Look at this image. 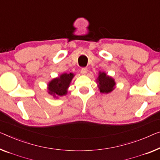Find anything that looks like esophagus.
Returning <instances> with one entry per match:
<instances>
[{"label": "esophagus", "mask_w": 160, "mask_h": 160, "mask_svg": "<svg viewBox=\"0 0 160 160\" xmlns=\"http://www.w3.org/2000/svg\"><path fill=\"white\" fill-rule=\"evenodd\" d=\"M80 72L82 73V75H86L87 72H88V68H82V69H81Z\"/></svg>", "instance_id": "34e87169"}]
</instances>
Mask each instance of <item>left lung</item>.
<instances>
[{
	"label": "left lung",
	"mask_w": 160,
	"mask_h": 160,
	"mask_svg": "<svg viewBox=\"0 0 160 160\" xmlns=\"http://www.w3.org/2000/svg\"><path fill=\"white\" fill-rule=\"evenodd\" d=\"M97 83L100 92L102 93H109L112 92L116 85L114 79L107 75V74L104 72H99L98 77L97 78Z\"/></svg>",
	"instance_id": "1"
}]
</instances>
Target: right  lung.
<instances>
[{
	"label": "right lung",
	"mask_w": 160,
	"mask_h": 160,
	"mask_svg": "<svg viewBox=\"0 0 160 160\" xmlns=\"http://www.w3.org/2000/svg\"><path fill=\"white\" fill-rule=\"evenodd\" d=\"M75 75L73 73H63L59 77L54 78L48 84V92L54 97L63 96L68 93V88Z\"/></svg>",
	"instance_id": "add662e5"
}]
</instances>
